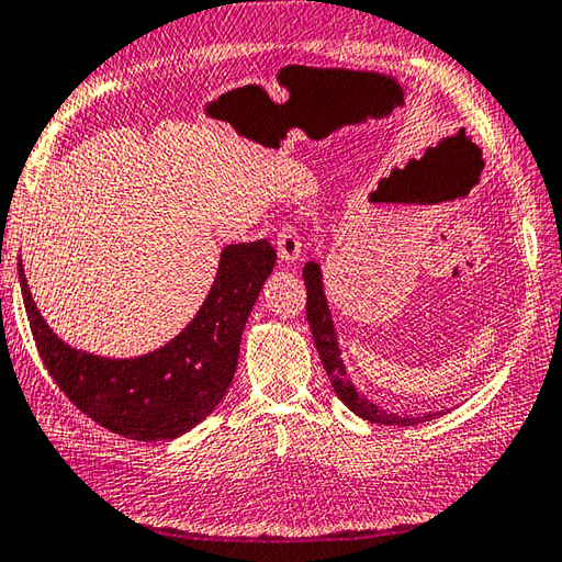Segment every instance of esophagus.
<instances>
[{
	"label": "esophagus",
	"instance_id": "obj_1",
	"mask_svg": "<svg viewBox=\"0 0 562 562\" xmlns=\"http://www.w3.org/2000/svg\"><path fill=\"white\" fill-rule=\"evenodd\" d=\"M278 252H280V260L284 262H296V258L302 256L300 228H296L294 222L282 224V228L278 231Z\"/></svg>",
	"mask_w": 562,
	"mask_h": 562
}]
</instances>
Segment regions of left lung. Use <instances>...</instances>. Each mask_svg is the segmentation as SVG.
Listing matches in <instances>:
<instances>
[{"label":"left lung","instance_id":"1","mask_svg":"<svg viewBox=\"0 0 562 562\" xmlns=\"http://www.w3.org/2000/svg\"><path fill=\"white\" fill-rule=\"evenodd\" d=\"M302 274H304V284H306V322H310V326H312L318 358H322V362H324V370H326L328 380H331V384H334L338 400L344 402L350 412H356L360 419L372 422V424L412 426V424L436 419L438 414H424V416H419V419H402V416L387 414L384 409H380L378 404H372L362 397V394H358L353 382L346 378L344 360H340L331 312H328L324 284H322V268H318L314 260H310L304 266Z\"/></svg>","mask_w":562,"mask_h":562}]
</instances>
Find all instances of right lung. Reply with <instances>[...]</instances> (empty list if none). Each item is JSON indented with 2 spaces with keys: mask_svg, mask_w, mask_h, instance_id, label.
Returning <instances> with one entry per match:
<instances>
[{
  "mask_svg": "<svg viewBox=\"0 0 562 562\" xmlns=\"http://www.w3.org/2000/svg\"><path fill=\"white\" fill-rule=\"evenodd\" d=\"M266 238L226 246L212 292L168 346L131 360L75 350L55 336L31 300L24 268L19 282L31 334L48 375L77 409L134 441H170L200 424L224 400L238 366L240 334L274 268Z\"/></svg>",
  "mask_w": 562,
  "mask_h": 562,
  "instance_id": "add662e5",
  "label": "right lung"
}]
</instances>
